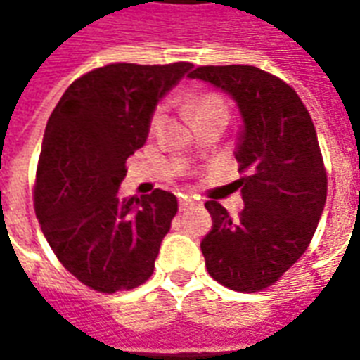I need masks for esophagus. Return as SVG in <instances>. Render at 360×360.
Returning <instances> with one entry per match:
<instances>
[{
  "mask_svg": "<svg viewBox=\"0 0 360 360\" xmlns=\"http://www.w3.org/2000/svg\"><path fill=\"white\" fill-rule=\"evenodd\" d=\"M195 206V200L191 198V196H181L179 198V210H188V208H193Z\"/></svg>",
  "mask_w": 360,
  "mask_h": 360,
  "instance_id": "esophagus-1",
  "label": "esophagus"
}]
</instances>
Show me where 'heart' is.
<instances>
[{
	"instance_id": "obj_1",
	"label": "heart",
	"mask_w": 360,
	"mask_h": 360,
	"mask_svg": "<svg viewBox=\"0 0 360 360\" xmlns=\"http://www.w3.org/2000/svg\"><path fill=\"white\" fill-rule=\"evenodd\" d=\"M185 108L188 110V113L193 115L195 121H200L204 117H214V115H221V117L227 119V102L219 94H214V92H195V94L185 96ZM162 119V110L158 108L154 113H152V119H150V125L152 129L160 123Z\"/></svg>"
}]
</instances>
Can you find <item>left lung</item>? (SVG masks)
<instances>
[{"label": "left lung", "instance_id": "obj_1", "mask_svg": "<svg viewBox=\"0 0 360 360\" xmlns=\"http://www.w3.org/2000/svg\"><path fill=\"white\" fill-rule=\"evenodd\" d=\"M188 77L224 90L241 113L235 158L245 177L235 187L245 208L231 218L208 200L214 226L200 249L216 281L255 293L304 255L322 218L328 179L316 129L297 92L258 67L206 65Z\"/></svg>", "mask_w": 360, "mask_h": 360}]
</instances>
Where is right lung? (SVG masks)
Returning <instances> with one entry per match:
<instances>
[{
    "label": "right lung",
    "mask_w": 360,
    "mask_h": 360,
    "mask_svg": "<svg viewBox=\"0 0 360 360\" xmlns=\"http://www.w3.org/2000/svg\"><path fill=\"white\" fill-rule=\"evenodd\" d=\"M193 69L111 63L82 75L51 111L34 185V210L59 262L100 293L152 276L177 198H119L127 158L144 146L158 102Z\"/></svg>",
    "instance_id": "1"
}]
</instances>
